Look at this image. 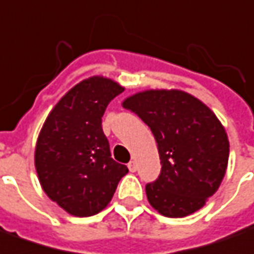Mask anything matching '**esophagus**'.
<instances>
[{
  "label": "esophagus",
  "instance_id": "34e87169",
  "mask_svg": "<svg viewBox=\"0 0 254 254\" xmlns=\"http://www.w3.org/2000/svg\"><path fill=\"white\" fill-rule=\"evenodd\" d=\"M127 167H128L130 172H135V171H136V163H135V161H130V163L127 164Z\"/></svg>",
  "mask_w": 254,
  "mask_h": 254
}]
</instances>
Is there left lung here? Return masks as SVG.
Listing matches in <instances>:
<instances>
[{
    "instance_id": "left-lung-1",
    "label": "left lung",
    "mask_w": 254,
    "mask_h": 254,
    "mask_svg": "<svg viewBox=\"0 0 254 254\" xmlns=\"http://www.w3.org/2000/svg\"><path fill=\"white\" fill-rule=\"evenodd\" d=\"M152 130L161 174L146 185L149 204L167 217L201 209L216 193L228 165L227 132L213 111L178 89L138 91L122 102Z\"/></svg>"
}]
</instances>
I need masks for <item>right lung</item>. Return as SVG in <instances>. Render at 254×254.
<instances>
[{
    "mask_svg": "<svg viewBox=\"0 0 254 254\" xmlns=\"http://www.w3.org/2000/svg\"><path fill=\"white\" fill-rule=\"evenodd\" d=\"M123 90L107 76L83 79L61 97L39 131L34 163L41 188L72 216L105 209L128 172L111 157L101 126L108 104Z\"/></svg>",
    "mask_w": 254,
    "mask_h": 254,
    "instance_id": "right-lung-1",
    "label": "right lung"
}]
</instances>
